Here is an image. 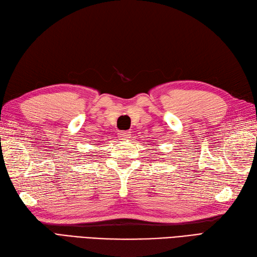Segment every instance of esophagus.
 <instances>
[{
	"label": "esophagus",
	"mask_w": 257,
	"mask_h": 257,
	"mask_svg": "<svg viewBox=\"0 0 257 257\" xmlns=\"http://www.w3.org/2000/svg\"><path fill=\"white\" fill-rule=\"evenodd\" d=\"M130 131H120V133L118 134V136H119V139H121V140H124V139H127V138H129L130 137Z\"/></svg>",
	"instance_id": "esophagus-1"
}]
</instances>
